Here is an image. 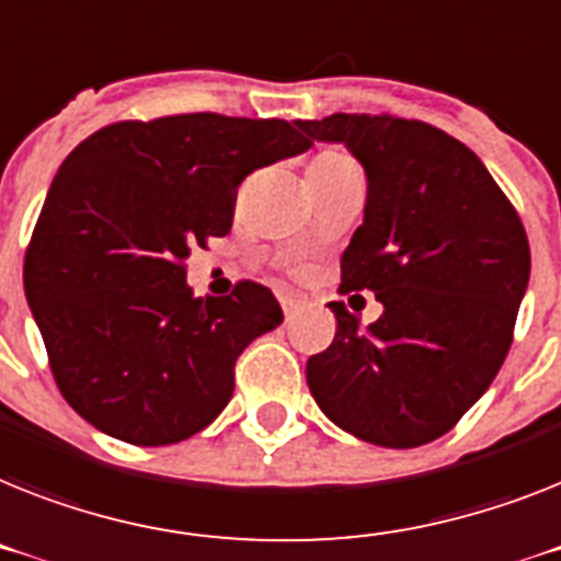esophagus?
Wrapping results in <instances>:
<instances>
[{
	"instance_id": "34e87169",
	"label": "esophagus",
	"mask_w": 561,
	"mask_h": 561,
	"mask_svg": "<svg viewBox=\"0 0 561 561\" xmlns=\"http://www.w3.org/2000/svg\"><path fill=\"white\" fill-rule=\"evenodd\" d=\"M299 308H302V299H296V296H282V310H285V317L290 319Z\"/></svg>"
}]
</instances>
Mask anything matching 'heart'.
<instances>
[{
    "label": "heart",
    "instance_id": "1",
    "mask_svg": "<svg viewBox=\"0 0 561 561\" xmlns=\"http://www.w3.org/2000/svg\"><path fill=\"white\" fill-rule=\"evenodd\" d=\"M347 168H353V162L345 157V153H339V150H324V153H317L308 164V171H317V173H339V171H347Z\"/></svg>",
    "mask_w": 561,
    "mask_h": 561
}]
</instances>
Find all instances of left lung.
I'll list each match as a JSON object with an SVG mask.
<instances>
[{"mask_svg": "<svg viewBox=\"0 0 561 561\" xmlns=\"http://www.w3.org/2000/svg\"><path fill=\"white\" fill-rule=\"evenodd\" d=\"M310 142H345L368 173L365 222L342 253L339 294L370 290L368 328L331 302L336 336L308 359V385L342 431L419 448L491 388L530 279L519 214L482 159L427 122L333 113L296 122Z\"/></svg>", "mask_w": 561, "mask_h": 561, "instance_id": "1", "label": "left lung"}]
</instances>
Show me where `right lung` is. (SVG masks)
Returning <instances> with one entry per match:
<instances>
[{"mask_svg":"<svg viewBox=\"0 0 561 561\" xmlns=\"http://www.w3.org/2000/svg\"><path fill=\"white\" fill-rule=\"evenodd\" d=\"M310 139L285 119H125L70 150L25 251V296L65 402L130 445L208 427L239 353L282 322L271 288L193 296L191 248L233 225L237 187Z\"/></svg>","mask_w":561,"mask_h":561,"instance_id":"right-lung-1","label":"right lung"}]
</instances>
